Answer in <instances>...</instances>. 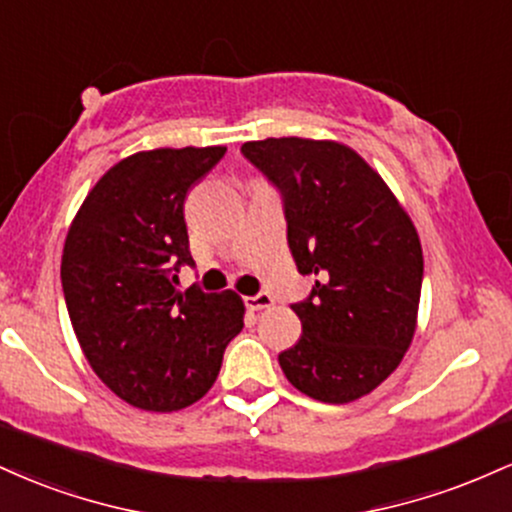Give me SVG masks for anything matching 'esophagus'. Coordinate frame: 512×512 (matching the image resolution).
I'll return each instance as SVG.
<instances>
[{"label": "esophagus", "mask_w": 512, "mask_h": 512, "mask_svg": "<svg viewBox=\"0 0 512 512\" xmlns=\"http://www.w3.org/2000/svg\"><path fill=\"white\" fill-rule=\"evenodd\" d=\"M245 305H248L250 310H264V308H272L274 298L269 296V293H255V296L245 298Z\"/></svg>", "instance_id": "34e87169"}]
</instances>
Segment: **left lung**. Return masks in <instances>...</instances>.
<instances>
[{"label": "left lung", "mask_w": 512, "mask_h": 512, "mask_svg": "<svg viewBox=\"0 0 512 512\" xmlns=\"http://www.w3.org/2000/svg\"><path fill=\"white\" fill-rule=\"evenodd\" d=\"M243 156L281 192L286 238L315 286L293 313L303 334L279 366L303 395L346 404L399 366L416 330L424 255L409 214L349 146L281 137Z\"/></svg>", "instance_id": "obj_1"}]
</instances>
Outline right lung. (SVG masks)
<instances>
[{
    "instance_id": "add662e5",
    "label": "right lung",
    "mask_w": 512,
    "mask_h": 512,
    "mask_svg": "<svg viewBox=\"0 0 512 512\" xmlns=\"http://www.w3.org/2000/svg\"><path fill=\"white\" fill-rule=\"evenodd\" d=\"M223 154L226 146H185L122 158L69 226L62 255L69 320L98 378L132 407L195 404L243 330L238 293L178 289L180 267H195L185 197Z\"/></svg>"
}]
</instances>
